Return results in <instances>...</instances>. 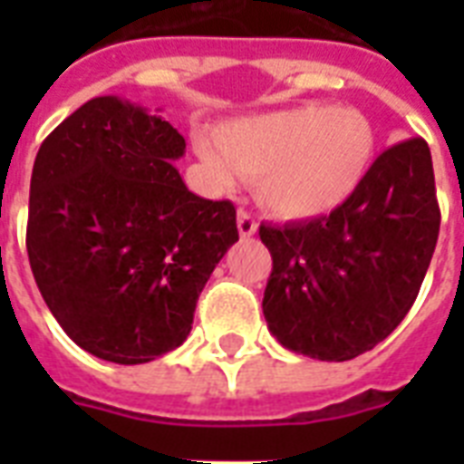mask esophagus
Returning a JSON list of instances; mask_svg holds the SVG:
<instances>
[{"label": "esophagus", "instance_id": "obj_1", "mask_svg": "<svg viewBox=\"0 0 464 464\" xmlns=\"http://www.w3.org/2000/svg\"><path fill=\"white\" fill-rule=\"evenodd\" d=\"M238 233L243 238H253L255 233H257V221H255V217H250L243 209L238 211Z\"/></svg>", "mask_w": 464, "mask_h": 464}]
</instances>
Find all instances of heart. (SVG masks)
Returning <instances> with one entry per match:
<instances>
[{"instance_id":"b5f03b06","label":"heart","mask_w":464,"mask_h":464,"mask_svg":"<svg viewBox=\"0 0 464 464\" xmlns=\"http://www.w3.org/2000/svg\"><path fill=\"white\" fill-rule=\"evenodd\" d=\"M363 112L323 103L231 120L217 140L199 137L197 156L217 188L255 178L257 199L286 221L330 214L353 195L373 156Z\"/></svg>"}]
</instances>
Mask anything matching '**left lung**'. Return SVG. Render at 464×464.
Masks as SVG:
<instances>
[{"mask_svg": "<svg viewBox=\"0 0 464 464\" xmlns=\"http://www.w3.org/2000/svg\"><path fill=\"white\" fill-rule=\"evenodd\" d=\"M440 228L431 151L400 141L327 217L260 226L272 253L262 310L289 352L349 361L402 323L431 265Z\"/></svg>", "mask_w": 464, "mask_h": 464, "instance_id": "obj_1", "label": "left lung"}]
</instances>
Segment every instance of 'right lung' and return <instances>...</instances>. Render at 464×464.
Returning a JSON list of instances; mask_svg holds the SVG:
<instances>
[{
	"label": "right lung",
	"mask_w": 464,
	"mask_h": 464,
	"mask_svg": "<svg viewBox=\"0 0 464 464\" xmlns=\"http://www.w3.org/2000/svg\"><path fill=\"white\" fill-rule=\"evenodd\" d=\"M170 122L118 96L83 103L33 163L25 247L62 330L134 366L173 352L197 298L238 240L236 207L189 192Z\"/></svg>",
	"instance_id": "1"
}]
</instances>
